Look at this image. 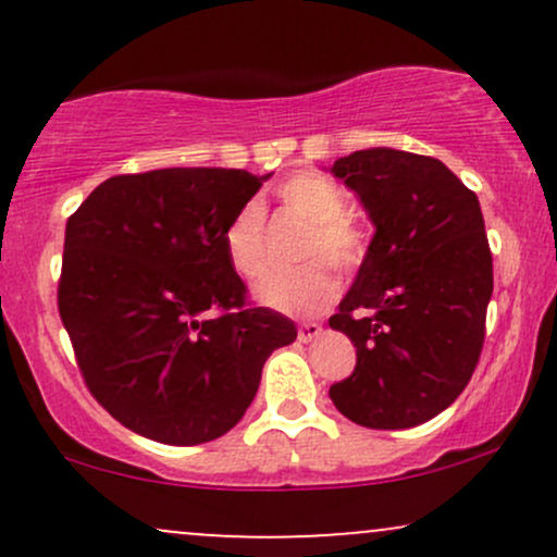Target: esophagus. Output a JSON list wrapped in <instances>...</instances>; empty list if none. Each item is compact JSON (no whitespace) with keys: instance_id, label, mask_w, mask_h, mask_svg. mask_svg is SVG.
Here are the masks:
<instances>
[{"instance_id":"esophagus-1","label":"esophagus","mask_w":557,"mask_h":557,"mask_svg":"<svg viewBox=\"0 0 557 557\" xmlns=\"http://www.w3.org/2000/svg\"><path fill=\"white\" fill-rule=\"evenodd\" d=\"M319 335H322V324H317V322H304L298 327V341L300 343H311Z\"/></svg>"}]
</instances>
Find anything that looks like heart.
<instances>
[{
	"label": "heart",
	"instance_id": "b5f03b06",
	"mask_svg": "<svg viewBox=\"0 0 557 557\" xmlns=\"http://www.w3.org/2000/svg\"><path fill=\"white\" fill-rule=\"evenodd\" d=\"M280 207L306 222L298 257L309 259L293 270L267 274L257 285L259 304L287 317H314L337 298L335 270L354 272L367 259L369 240L348 212V196L330 177L300 170L274 188ZM227 261L240 277L259 280L267 270V220L259 203L248 201L230 216L222 233Z\"/></svg>",
	"mask_w": 557,
	"mask_h": 557
}]
</instances>
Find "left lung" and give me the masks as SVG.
I'll list each match as a JSON object with an SVG mask.
<instances>
[{"instance_id": "left-lung-1", "label": "left lung", "mask_w": 557, "mask_h": 557, "mask_svg": "<svg viewBox=\"0 0 557 557\" xmlns=\"http://www.w3.org/2000/svg\"><path fill=\"white\" fill-rule=\"evenodd\" d=\"M332 172L376 233L330 317L356 345V369L330 398L369 430H408L445 411L482 356L492 298L482 207L440 159L411 151H354Z\"/></svg>"}]
</instances>
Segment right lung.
<instances>
[{
  "label": "right lung",
  "instance_id": "add662e5",
  "mask_svg": "<svg viewBox=\"0 0 557 557\" xmlns=\"http://www.w3.org/2000/svg\"><path fill=\"white\" fill-rule=\"evenodd\" d=\"M270 175H114L70 214L57 306L83 382L127 430L164 445L222 437L272 350L296 341L290 319L248 300L222 246Z\"/></svg>",
  "mask_w": 557,
  "mask_h": 557
}]
</instances>
